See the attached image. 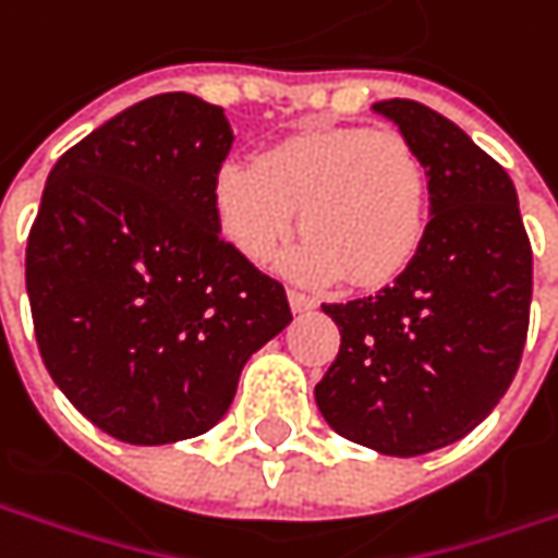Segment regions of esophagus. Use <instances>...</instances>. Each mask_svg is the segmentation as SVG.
<instances>
[{"label": "esophagus", "instance_id": "esophagus-1", "mask_svg": "<svg viewBox=\"0 0 558 558\" xmlns=\"http://www.w3.org/2000/svg\"><path fill=\"white\" fill-rule=\"evenodd\" d=\"M289 304L294 313H307L316 307V301H313L311 294H304V291H289Z\"/></svg>", "mask_w": 558, "mask_h": 558}]
</instances>
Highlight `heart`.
<instances>
[{
  "label": "heart",
  "mask_w": 558,
  "mask_h": 558,
  "mask_svg": "<svg viewBox=\"0 0 558 558\" xmlns=\"http://www.w3.org/2000/svg\"><path fill=\"white\" fill-rule=\"evenodd\" d=\"M428 177L395 130L311 126L229 161L210 183L217 229L239 257L267 264L294 229L307 235L286 257L301 282L381 286L416 257Z\"/></svg>",
  "instance_id": "b5f03b06"
}]
</instances>
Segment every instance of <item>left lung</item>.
Returning a JSON list of instances; mask_svg holds the SVG:
<instances>
[{
	"instance_id": "1",
	"label": "left lung",
	"mask_w": 558,
	"mask_h": 558,
	"mask_svg": "<svg viewBox=\"0 0 558 558\" xmlns=\"http://www.w3.org/2000/svg\"><path fill=\"white\" fill-rule=\"evenodd\" d=\"M416 148L432 220L410 267L378 294L323 304L341 332L316 407L341 438L418 457L465 438L519 369L531 313V242L500 163L453 120L375 101Z\"/></svg>"
}]
</instances>
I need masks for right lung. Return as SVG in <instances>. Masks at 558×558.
Here are the masks:
<instances>
[{
    "instance_id": "right-lung-1",
    "label": "right lung",
    "mask_w": 558,
    "mask_h": 558,
    "mask_svg": "<svg viewBox=\"0 0 558 558\" xmlns=\"http://www.w3.org/2000/svg\"><path fill=\"white\" fill-rule=\"evenodd\" d=\"M223 108L163 93L52 167L27 239L33 329L52 381L126 444L204 435L254 351L291 323L286 289L217 229Z\"/></svg>"
}]
</instances>
